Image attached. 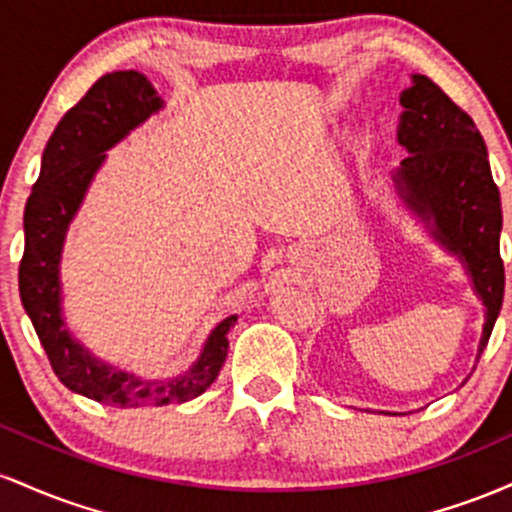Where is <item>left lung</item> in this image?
Masks as SVG:
<instances>
[{
	"mask_svg": "<svg viewBox=\"0 0 512 512\" xmlns=\"http://www.w3.org/2000/svg\"><path fill=\"white\" fill-rule=\"evenodd\" d=\"M399 103L404 113L397 137L409 156L395 175L397 187L404 202L433 223V236L464 262L486 305L479 358L501 313L505 289L501 195L486 144L472 117L424 74H414Z\"/></svg>",
	"mask_w": 512,
	"mask_h": 512,
	"instance_id": "obj_1",
	"label": "left lung"
}]
</instances>
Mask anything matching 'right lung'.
I'll use <instances>...</instances> for the list:
<instances>
[{
	"mask_svg": "<svg viewBox=\"0 0 512 512\" xmlns=\"http://www.w3.org/2000/svg\"><path fill=\"white\" fill-rule=\"evenodd\" d=\"M163 101L144 74L110 72L101 76L74 108H69L43 151V166L23 214L26 245L19 264L21 303L57 378L72 392L115 407H163L190 402L219 378L228 354L231 315L214 327L202 356L175 380H139L96 361L64 330L60 315V252L105 151L156 113Z\"/></svg>",
	"mask_w": 512,
	"mask_h": 512,
	"instance_id": "add662e5",
	"label": "right lung"
}]
</instances>
